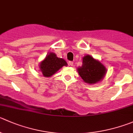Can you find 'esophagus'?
Listing matches in <instances>:
<instances>
[{
	"label": "esophagus",
	"mask_w": 133,
	"mask_h": 133,
	"mask_svg": "<svg viewBox=\"0 0 133 133\" xmlns=\"http://www.w3.org/2000/svg\"><path fill=\"white\" fill-rule=\"evenodd\" d=\"M69 65H71V66H73V62H69Z\"/></svg>",
	"instance_id": "obj_1"
}]
</instances>
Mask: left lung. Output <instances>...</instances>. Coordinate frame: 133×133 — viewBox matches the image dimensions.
Wrapping results in <instances>:
<instances>
[{"instance_id": "8db88e82", "label": "left lung", "mask_w": 133, "mask_h": 133, "mask_svg": "<svg viewBox=\"0 0 133 133\" xmlns=\"http://www.w3.org/2000/svg\"><path fill=\"white\" fill-rule=\"evenodd\" d=\"M77 72L86 83L94 84L103 79L107 69L101 62L87 55L82 58V65L78 67Z\"/></svg>"}]
</instances>
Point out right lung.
Instances as JSON below:
<instances>
[{
  "label": "right lung",
  "instance_id": "right-lung-1",
  "mask_svg": "<svg viewBox=\"0 0 133 133\" xmlns=\"http://www.w3.org/2000/svg\"><path fill=\"white\" fill-rule=\"evenodd\" d=\"M66 61L64 59L57 57L54 52H49L44 59L39 63V71L43 77H51L63 66H67Z\"/></svg>",
  "mask_w": 133,
  "mask_h": 133
}]
</instances>
